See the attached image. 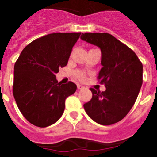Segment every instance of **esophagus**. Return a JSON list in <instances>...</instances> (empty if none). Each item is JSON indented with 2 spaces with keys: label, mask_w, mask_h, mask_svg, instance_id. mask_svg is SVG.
<instances>
[{
  "label": "esophagus",
  "mask_w": 157,
  "mask_h": 157,
  "mask_svg": "<svg viewBox=\"0 0 157 157\" xmlns=\"http://www.w3.org/2000/svg\"><path fill=\"white\" fill-rule=\"evenodd\" d=\"M77 87H78V90H82V89L84 88V86H82V85H80V84H78Z\"/></svg>",
  "instance_id": "obj_1"
}]
</instances>
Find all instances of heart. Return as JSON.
I'll return each instance as SVG.
<instances>
[{"label":"heart","mask_w":157,"mask_h":157,"mask_svg":"<svg viewBox=\"0 0 157 157\" xmlns=\"http://www.w3.org/2000/svg\"><path fill=\"white\" fill-rule=\"evenodd\" d=\"M76 75H77V77L80 80H83L84 78H85V75H84L83 72H81V71L77 72V73H76Z\"/></svg>","instance_id":"heart-1"}]
</instances>
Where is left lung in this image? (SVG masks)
<instances>
[{
  "instance_id": "obj_1",
  "label": "left lung",
  "mask_w": 157,
  "mask_h": 157,
  "mask_svg": "<svg viewBox=\"0 0 157 157\" xmlns=\"http://www.w3.org/2000/svg\"><path fill=\"white\" fill-rule=\"evenodd\" d=\"M81 39L101 50L102 68L98 78L105 91L91 88L92 99L83 105L96 123L111 125L123 120L132 109L142 85L143 66L129 47L108 33H85Z\"/></svg>"
}]
</instances>
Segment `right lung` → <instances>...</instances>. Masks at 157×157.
I'll use <instances>...</instances> for the list:
<instances>
[{
    "label": "right lung",
    "instance_id": "1",
    "mask_svg": "<svg viewBox=\"0 0 157 157\" xmlns=\"http://www.w3.org/2000/svg\"><path fill=\"white\" fill-rule=\"evenodd\" d=\"M81 33H53L23 48L14 67L13 96L19 111L30 123L46 127L61 117L65 99L76 91L74 82L56 80L59 67L67 64Z\"/></svg>",
    "mask_w": 157,
    "mask_h": 157
}]
</instances>
